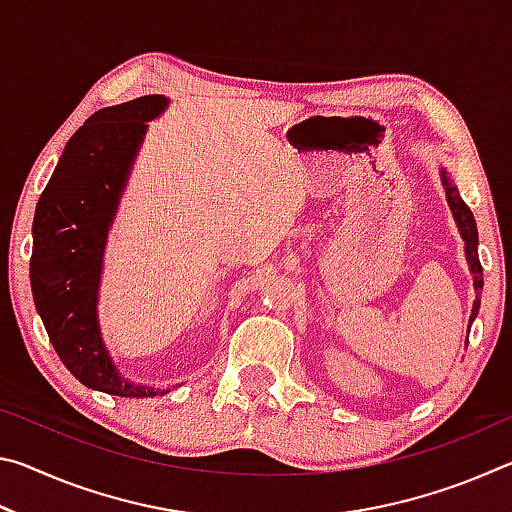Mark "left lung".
Returning a JSON list of instances; mask_svg holds the SVG:
<instances>
[{
  "label": "left lung",
  "instance_id": "8db88e82",
  "mask_svg": "<svg viewBox=\"0 0 512 512\" xmlns=\"http://www.w3.org/2000/svg\"><path fill=\"white\" fill-rule=\"evenodd\" d=\"M440 180H443V187H445V194H447V203H449V210H452L454 219L458 230H461V237L465 241V257H467V266H470V273L474 277V291H476V300L472 305V316H470V325L474 323L476 314H479V307H481V289H483V268L479 262V232H476V221L470 212V207L465 205V201L458 194V189L454 187L452 178L447 176V171L443 169L440 171ZM467 325V329H470Z\"/></svg>",
  "mask_w": 512,
  "mask_h": 512
}]
</instances>
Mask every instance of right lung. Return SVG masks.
Masks as SVG:
<instances>
[{
	"label": "right lung",
	"instance_id": "obj_1",
	"mask_svg": "<svg viewBox=\"0 0 512 512\" xmlns=\"http://www.w3.org/2000/svg\"><path fill=\"white\" fill-rule=\"evenodd\" d=\"M167 106V97L149 94L94 112L67 142L33 219L31 289L49 341L81 384L108 395L167 393L119 375L97 318L108 230L144 142L146 121Z\"/></svg>",
	"mask_w": 512,
	"mask_h": 512
}]
</instances>
